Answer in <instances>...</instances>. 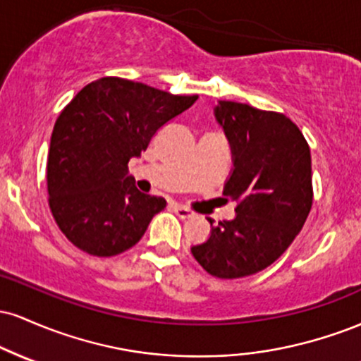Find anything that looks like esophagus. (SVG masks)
<instances>
[{
  "instance_id": "1",
  "label": "esophagus",
  "mask_w": 361,
  "mask_h": 361,
  "mask_svg": "<svg viewBox=\"0 0 361 361\" xmlns=\"http://www.w3.org/2000/svg\"><path fill=\"white\" fill-rule=\"evenodd\" d=\"M173 212H175L178 217H181V219H188V217H192V215H193V210H190L188 207H185L181 204L173 205Z\"/></svg>"
}]
</instances>
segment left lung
Returning <instances> with one entry per match:
<instances>
[{
	"label": "left lung",
	"mask_w": 361,
	"mask_h": 361,
	"mask_svg": "<svg viewBox=\"0 0 361 361\" xmlns=\"http://www.w3.org/2000/svg\"><path fill=\"white\" fill-rule=\"evenodd\" d=\"M215 117L234 156L222 193L238 205L233 221L214 226L192 255L212 276L243 279L275 263L304 227L314 198L310 149L279 111L221 100Z\"/></svg>",
	"instance_id": "8db88e82"
}]
</instances>
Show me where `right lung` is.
<instances>
[{"instance_id": "1", "label": "right lung", "mask_w": 361, "mask_h": 361, "mask_svg": "<svg viewBox=\"0 0 361 361\" xmlns=\"http://www.w3.org/2000/svg\"><path fill=\"white\" fill-rule=\"evenodd\" d=\"M197 98L106 76L64 106L49 147L47 192L54 221L78 250L109 258L140 241L166 200L140 193L127 164Z\"/></svg>"}]
</instances>
